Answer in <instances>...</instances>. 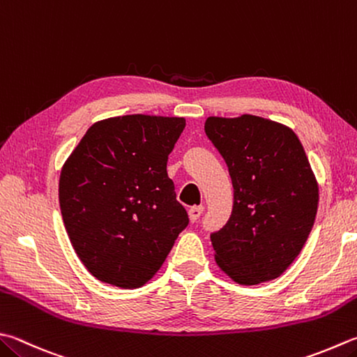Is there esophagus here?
Returning <instances> with one entry per match:
<instances>
[{
    "mask_svg": "<svg viewBox=\"0 0 357 357\" xmlns=\"http://www.w3.org/2000/svg\"><path fill=\"white\" fill-rule=\"evenodd\" d=\"M204 210H205L204 205H194V206H191L190 210H188V214H190V220L191 222H196L202 216V213H204Z\"/></svg>",
    "mask_w": 357,
    "mask_h": 357,
    "instance_id": "obj_1",
    "label": "esophagus"
}]
</instances>
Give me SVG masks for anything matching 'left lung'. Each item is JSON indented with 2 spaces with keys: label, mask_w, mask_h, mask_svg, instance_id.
<instances>
[{
  "label": "left lung",
  "mask_w": 357,
  "mask_h": 357,
  "mask_svg": "<svg viewBox=\"0 0 357 357\" xmlns=\"http://www.w3.org/2000/svg\"><path fill=\"white\" fill-rule=\"evenodd\" d=\"M205 132L224 157L234 202L211 234L220 271L238 284L278 278L303 248L319 206V183L298 137L275 121L210 116Z\"/></svg>",
  "instance_id": "1"
}]
</instances>
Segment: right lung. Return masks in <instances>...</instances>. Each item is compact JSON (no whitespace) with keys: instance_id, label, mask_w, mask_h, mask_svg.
Wrapping results in <instances>:
<instances>
[{"instance_id":"right-lung-1","label":"right lung","mask_w":357,"mask_h":357,"mask_svg":"<svg viewBox=\"0 0 357 357\" xmlns=\"http://www.w3.org/2000/svg\"><path fill=\"white\" fill-rule=\"evenodd\" d=\"M185 118L126 115L93 124L60 171L59 204L74 252L93 277L144 286L185 230L167 177Z\"/></svg>"}]
</instances>
